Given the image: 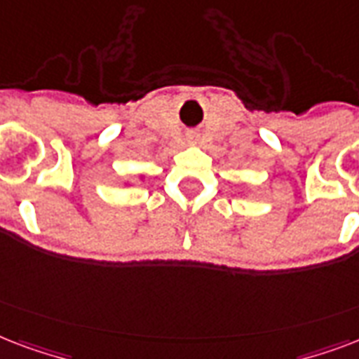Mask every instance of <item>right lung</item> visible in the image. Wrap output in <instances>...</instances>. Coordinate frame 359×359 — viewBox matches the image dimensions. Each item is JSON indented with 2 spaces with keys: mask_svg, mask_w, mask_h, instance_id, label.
Segmentation results:
<instances>
[{
  "mask_svg": "<svg viewBox=\"0 0 359 359\" xmlns=\"http://www.w3.org/2000/svg\"><path fill=\"white\" fill-rule=\"evenodd\" d=\"M140 180H144V176H140Z\"/></svg>",
  "mask_w": 359,
  "mask_h": 359,
  "instance_id": "obj_1",
  "label": "right lung"
}]
</instances>
